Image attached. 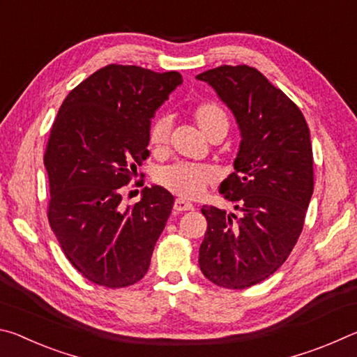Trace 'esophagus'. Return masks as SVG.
<instances>
[{"mask_svg": "<svg viewBox=\"0 0 357 357\" xmlns=\"http://www.w3.org/2000/svg\"><path fill=\"white\" fill-rule=\"evenodd\" d=\"M173 209L176 211V213H184V211H192L193 209V204L185 202V200H181V198H178L176 202H174V206Z\"/></svg>", "mask_w": 357, "mask_h": 357, "instance_id": "esophagus-1", "label": "esophagus"}]
</instances>
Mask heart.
Here are the masks:
<instances>
[{
	"mask_svg": "<svg viewBox=\"0 0 357 357\" xmlns=\"http://www.w3.org/2000/svg\"><path fill=\"white\" fill-rule=\"evenodd\" d=\"M193 119L204 135L209 137L217 130H228L229 119L227 112L223 110L215 102H202L193 108ZM172 121L167 116L157 118L151 124L148 132V142L151 148L155 151H162L167 148L170 142ZM155 183L165 190L172 192L173 195L192 200L198 198L208 187L214 183L215 174L209 167L197 165V164H173L160 168L155 173Z\"/></svg>",
	"mask_w": 357,
	"mask_h": 357,
	"instance_id": "b5f03b06",
	"label": "heart"
}]
</instances>
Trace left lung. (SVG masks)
Instances as JSON below:
<instances>
[{
  "label": "left lung",
  "instance_id": "1",
  "mask_svg": "<svg viewBox=\"0 0 357 357\" xmlns=\"http://www.w3.org/2000/svg\"><path fill=\"white\" fill-rule=\"evenodd\" d=\"M236 116L241 146L220 193L236 213L202 208L208 228L198 264L215 285L244 289L287 261L313 193L309 126L299 107L255 68L220 66L197 75Z\"/></svg>",
  "mask_w": 357,
  "mask_h": 357
}]
</instances>
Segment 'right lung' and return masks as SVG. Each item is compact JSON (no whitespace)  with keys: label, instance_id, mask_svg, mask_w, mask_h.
Returning <instances> with one entry per match:
<instances>
[{"label":"right lung","instance_id":"obj_1","mask_svg":"<svg viewBox=\"0 0 357 357\" xmlns=\"http://www.w3.org/2000/svg\"><path fill=\"white\" fill-rule=\"evenodd\" d=\"M181 83L176 70L108 64L72 89L53 123L44 154L48 223L66 258L96 285L124 288L148 273L174 198L144 187L124 208L121 192L149 155L151 118Z\"/></svg>","mask_w":357,"mask_h":357}]
</instances>
